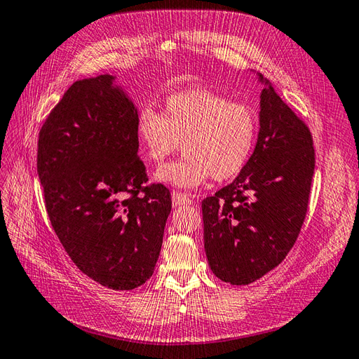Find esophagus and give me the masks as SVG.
<instances>
[{
  "label": "esophagus",
  "instance_id": "34e87169",
  "mask_svg": "<svg viewBox=\"0 0 359 359\" xmlns=\"http://www.w3.org/2000/svg\"><path fill=\"white\" fill-rule=\"evenodd\" d=\"M192 200L186 195V194H181V192H173L172 194V204L173 207H180V205H186L190 204Z\"/></svg>",
  "mask_w": 359,
  "mask_h": 359
}]
</instances>
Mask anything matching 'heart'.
<instances>
[{
	"label": "heart",
	"instance_id": "1",
	"mask_svg": "<svg viewBox=\"0 0 359 359\" xmlns=\"http://www.w3.org/2000/svg\"><path fill=\"white\" fill-rule=\"evenodd\" d=\"M135 135L142 155L159 165L180 147L184 156L161 167L155 180L180 189H195L207 178L232 180L249 163L258 137L253 110L209 89L170 95L161 114L138 110Z\"/></svg>",
	"mask_w": 359,
	"mask_h": 359
}]
</instances>
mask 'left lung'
I'll return each mask as SVG.
<instances>
[{
  "label": "left lung",
  "mask_w": 359,
  "mask_h": 359,
  "mask_svg": "<svg viewBox=\"0 0 359 359\" xmlns=\"http://www.w3.org/2000/svg\"><path fill=\"white\" fill-rule=\"evenodd\" d=\"M257 146L244 170L203 201L204 249L215 276L233 285L259 280L287 257L306 218L315 172L309 127L258 74Z\"/></svg>",
  "instance_id": "1"
}]
</instances>
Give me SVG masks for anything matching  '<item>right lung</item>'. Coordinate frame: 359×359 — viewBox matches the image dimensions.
<instances>
[{
	"label": "right lung",
	"mask_w": 359,
	"mask_h": 359,
	"mask_svg": "<svg viewBox=\"0 0 359 359\" xmlns=\"http://www.w3.org/2000/svg\"><path fill=\"white\" fill-rule=\"evenodd\" d=\"M116 76L79 79L47 116L38 177L47 215L70 259L104 287L132 290L154 273L170 194L144 186L138 109Z\"/></svg>",
	"instance_id": "add662e5"
}]
</instances>
